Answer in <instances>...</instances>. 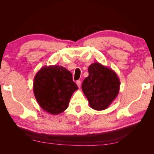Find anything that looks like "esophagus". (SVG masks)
Masks as SVG:
<instances>
[{
    "label": "esophagus",
    "instance_id": "34e87169",
    "mask_svg": "<svg viewBox=\"0 0 154 154\" xmlns=\"http://www.w3.org/2000/svg\"><path fill=\"white\" fill-rule=\"evenodd\" d=\"M76 84H77V85H78V87L79 88H80V87H81V82H80V80H78L76 82Z\"/></svg>",
    "mask_w": 154,
    "mask_h": 154
}]
</instances>
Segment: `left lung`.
Listing matches in <instances>:
<instances>
[{
	"instance_id": "1",
	"label": "left lung",
	"mask_w": 154,
	"mask_h": 154,
	"mask_svg": "<svg viewBox=\"0 0 154 154\" xmlns=\"http://www.w3.org/2000/svg\"><path fill=\"white\" fill-rule=\"evenodd\" d=\"M88 76L82 85L90 106L96 110L108 108L118 95L120 80L112 69L99 62L90 65Z\"/></svg>"
}]
</instances>
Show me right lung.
<instances>
[{
  "instance_id": "right-lung-1",
  "label": "right lung",
  "mask_w": 154,
  "mask_h": 154,
  "mask_svg": "<svg viewBox=\"0 0 154 154\" xmlns=\"http://www.w3.org/2000/svg\"><path fill=\"white\" fill-rule=\"evenodd\" d=\"M33 92L40 106L52 115L66 110L78 87L71 72L60 66L42 67L34 78Z\"/></svg>"
}]
</instances>
